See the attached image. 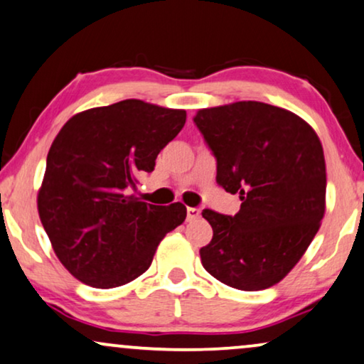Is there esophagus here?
<instances>
[{
    "label": "esophagus",
    "instance_id": "34e87169",
    "mask_svg": "<svg viewBox=\"0 0 364 364\" xmlns=\"http://www.w3.org/2000/svg\"><path fill=\"white\" fill-rule=\"evenodd\" d=\"M200 215H201L200 208H186V218H188V221H195V220H198V218H200Z\"/></svg>",
    "mask_w": 364,
    "mask_h": 364
}]
</instances>
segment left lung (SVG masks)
Returning <instances> with one entry per match:
<instances>
[{"label": "left lung", "instance_id": "8db88e82", "mask_svg": "<svg viewBox=\"0 0 364 364\" xmlns=\"http://www.w3.org/2000/svg\"><path fill=\"white\" fill-rule=\"evenodd\" d=\"M193 121L216 158V181L241 200L235 216L203 210L213 240L200 250L201 263L231 288L273 287L301 259L323 220L319 138L291 111L259 101L200 109Z\"/></svg>", "mask_w": 364, "mask_h": 364}]
</instances>
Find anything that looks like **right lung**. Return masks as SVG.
Here are the masks:
<instances>
[{"label": "right lung", "instance_id": "right-lung-1", "mask_svg": "<svg viewBox=\"0 0 364 364\" xmlns=\"http://www.w3.org/2000/svg\"><path fill=\"white\" fill-rule=\"evenodd\" d=\"M186 123L185 109L124 100L77 113L46 158L40 220L63 266L93 288L129 283L151 264L164 235L181 225V203L129 196Z\"/></svg>", "mask_w": 364, "mask_h": 364}]
</instances>
